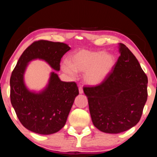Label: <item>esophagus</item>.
<instances>
[{"label": "esophagus", "mask_w": 157, "mask_h": 157, "mask_svg": "<svg viewBox=\"0 0 157 157\" xmlns=\"http://www.w3.org/2000/svg\"><path fill=\"white\" fill-rule=\"evenodd\" d=\"M78 91H79V94H82L83 93V90L82 89V87H79L78 88Z\"/></svg>", "instance_id": "esophagus-1"}]
</instances>
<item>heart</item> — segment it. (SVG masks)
Masks as SVG:
<instances>
[{"label":"heart","instance_id":"obj_1","mask_svg":"<svg viewBox=\"0 0 157 157\" xmlns=\"http://www.w3.org/2000/svg\"><path fill=\"white\" fill-rule=\"evenodd\" d=\"M116 63L114 56L104 51L80 50L69 58V63L64 62L61 68L74 78L76 72H84L83 81L87 85H100L112 71Z\"/></svg>","mask_w":157,"mask_h":157}]
</instances>
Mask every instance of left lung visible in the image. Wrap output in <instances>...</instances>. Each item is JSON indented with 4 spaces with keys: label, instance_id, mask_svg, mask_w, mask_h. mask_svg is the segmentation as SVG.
<instances>
[{
    "label": "left lung",
    "instance_id": "obj_1",
    "mask_svg": "<svg viewBox=\"0 0 157 157\" xmlns=\"http://www.w3.org/2000/svg\"><path fill=\"white\" fill-rule=\"evenodd\" d=\"M112 71L99 86L83 88L94 125L118 134L136 126L147 100L148 78L138 60L123 44Z\"/></svg>",
    "mask_w": 157,
    "mask_h": 157
}]
</instances>
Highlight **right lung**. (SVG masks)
<instances>
[{"mask_svg": "<svg viewBox=\"0 0 157 157\" xmlns=\"http://www.w3.org/2000/svg\"><path fill=\"white\" fill-rule=\"evenodd\" d=\"M71 48L63 43L38 40L23 51L10 79V101L19 121L31 132L48 135L65 126L75 98L78 95L74 82H66L56 72L50 73L48 83L40 91L31 90L25 82V73L30 62L40 59L60 71L61 58Z\"/></svg>", "mask_w": 157, "mask_h": 157, "instance_id": "right-lung-1", "label": "right lung"}]
</instances>
